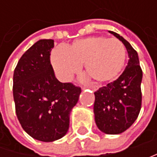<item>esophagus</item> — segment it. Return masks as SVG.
Instances as JSON below:
<instances>
[{"mask_svg":"<svg viewBox=\"0 0 157 157\" xmlns=\"http://www.w3.org/2000/svg\"><path fill=\"white\" fill-rule=\"evenodd\" d=\"M86 87L91 88V89H92V90H94V91H96V90H98V87H97L96 86H86Z\"/></svg>","mask_w":157,"mask_h":157,"instance_id":"obj_1","label":"esophagus"}]
</instances>
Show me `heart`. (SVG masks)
I'll return each instance as SVG.
<instances>
[{"label":"heart","mask_w":157,"mask_h":157,"mask_svg":"<svg viewBox=\"0 0 157 157\" xmlns=\"http://www.w3.org/2000/svg\"><path fill=\"white\" fill-rule=\"evenodd\" d=\"M51 60L58 78L63 81H69L85 63L86 72L94 80L106 83L121 74L126 62V48L116 38L90 36L76 40L64 48L54 49Z\"/></svg>","instance_id":"1"}]
</instances>
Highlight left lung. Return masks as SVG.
<instances>
[{
    "label": "left lung",
    "mask_w": 157,
    "mask_h": 157,
    "mask_svg": "<svg viewBox=\"0 0 157 157\" xmlns=\"http://www.w3.org/2000/svg\"><path fill=\"white\" fill-rule=\"evenodd\" d=\"M123 43L128 63L116 80L94 93V113L98 128L107 135H118L136 121L142 105V71L137 52L121 36L109 31Z\"/></svg>",
    "instance_id": "1"
}]
</instances>
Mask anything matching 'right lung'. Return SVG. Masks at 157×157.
Wrapping results in <instances>:
<instances>
[{
    "label": "right lung",
    "mask_w": 157,
    "mask_h": 157,
    "mask_svg": "<svg viewBox=\"0 0 157 157\" xmlns=\"http://www.w3.org/2000/svg\"><path fill=\"white\" fill-rule=\"evenodd\" d=\"M53 47L52 39L35 43L18 61L13 77L18 121L28 135L45 142L66 135L70 113L81 93L80 87L55 77L50 57Z\"/></svg>",
    "instance_id": "add662e5"
}]
</instances>
